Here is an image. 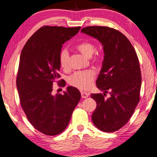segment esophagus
Wrapping results in <instances>:
<instances>
[{
    "mask_svg": "<svg viewBox=\"0 0 157 157\" xmlns=\"http://www.w3.org/2000/svg\"><path fill=\"white\" fill-rule=\"evenodd\" d=\"M89 96V93L85 92H81V97L82 98H87Z\"/></svg>",
    "mask_w": 157,
    "mask_h": 157,
    "instance_id": "1",
    "label": "esophagus"
}]
</instances>
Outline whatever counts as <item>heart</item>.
<instances>
[{"instance_id":"b5f03b06","label":"heart","mask_w":157,"mask_h":157,"mask_svg":"<svg viewBox=\"0 0 157 157\" xmlns=\"http://www.w3.org/2000/svg\"><path fill=\"white\" fill-rule=\"evenodd\" d=\"M75 48L83 56L91 57L95 51V46L90 41H82L75 45ZM59 62L63 70H67L70 65V56L67 50H63L59 52ZM94 78V72L91 70L78 71L69 77L68 83L70 85L81 90H87L91 87Z\"/></svg>"}]
</instances>
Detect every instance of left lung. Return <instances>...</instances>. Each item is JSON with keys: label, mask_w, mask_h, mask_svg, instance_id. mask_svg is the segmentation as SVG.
I'll return each mask as SVG.
<instances>
[{"label": "left lung", "mask_w": 157, "mask_h": 157, "mask_svg": "<svg viewBox=\"0 0 157 157\" xmlns=\"http://www.w3.org/2000/svg\"><path fill=\"white\" fill-rule=\"evenodd\" d=\"M83 33L103 45L104 59L96 85L103 94H91L97 102L92 122L101 131L112 132L129 120L140 101L142 84L138 57L127 37L114 28L89 26ZM110 97L106 99L105 93Z\"/></svg>", "instance_id": "left-lung-1"}]
</instances>
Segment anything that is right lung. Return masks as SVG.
I'll return each mask as SVG.
<instances>
[{"mask_svg":"<svg viewBox=\"0 0 157 157\" xmlns=\"http://www.w3.org/2000/svg\"><path fill=\"white\" fill-rule=\"evenodd\" d=\"M80 28L43 26L22 50L16 79L21 105L30 124L46 135H57L65 129L81 98L79 90L71 86L63 94H52L53 83L60 78L63 45Z\"/></svg>","mask_w":157,"mask_h":157,"instance_id":"add662e5","label":"right lung"}]
</instances>
